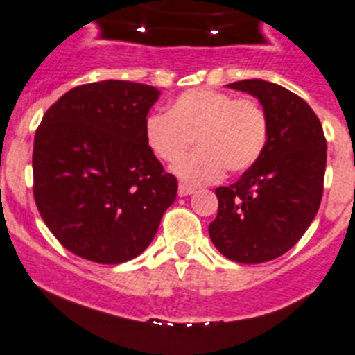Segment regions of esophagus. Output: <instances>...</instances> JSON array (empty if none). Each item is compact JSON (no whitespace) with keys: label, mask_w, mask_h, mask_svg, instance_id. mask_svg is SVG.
<instances>
[{"label":"esophagus","mask_w":355,"mask_h":355,"mask_svg":"<svg viewBox=\"0 0 355 355\" xmlns=\"http://www.w3.org/2000/svg\"><path fill=\"white\" fill-rule=\"evenodd\" d=\"M194 189L191 187V185H185V184H180L178 185V196L184 198V196H189V194H193Z\"/></svg>","instance_id":"1"}]
</instances>
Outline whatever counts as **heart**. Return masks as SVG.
I'll return each instance as SVG.
<instances>
[{
  "instance_id": "1",
  "label": "heart",
  "mask_w": 355,
  "mask_h": 355,
  "mask_svg": "<svg viewBox=\"0 0 355 355\" xmlns=\"http://www.w3.org/2000/svg\"><path fill=\"white\" fill-rule=\"evenodd\" d=\"M270 137L264 107L254 98H234L214 89H193L178 96L168 114L148 115L144 138L162 162L180 161L192 144L198 150L173 168L189 185L214 184L224 173H243L261 157Z\"/></svg>"
}]
</instances>
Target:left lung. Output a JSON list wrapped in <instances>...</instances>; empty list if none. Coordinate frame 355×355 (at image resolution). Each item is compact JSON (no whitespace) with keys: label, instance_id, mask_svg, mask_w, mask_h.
<instances>
[{"label":"left lung","instance_id":"1","mask_svg":"<svg viewBox=\"0 0 355 355\" xmlns=\"http://www.w3.org/2000/svg\"><path fill=\"white\" fill-rule=\"evenodd\" d=\"M227 87L259 99L270 137L240 180L215 189L218 211L208 233L227 259L266 263L291 250L315 218L324 191L326 138L315 112L289 89L259 78Z\"/></svg>","mask_w":355,"mask_h":355}]
</instances>
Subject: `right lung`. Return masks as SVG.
<instances>
[{"label":"right lung","mask_w":355,"mask_h":355,"mask_svg":"<svg viewBox=\"0 0 355 355\" xmlns=\"http://www.w3.org/2000/svg\"><path fill=\"white\" fill-rule=\"evenodd\" d=\"M161 92L103 80L78 85L45 112L33 147V194L43 223L75 256L121 264L140 256L177 198L144 138Z\"/></svg>","instance_id":"right-lung-1"}]
</instances>
